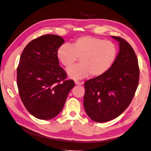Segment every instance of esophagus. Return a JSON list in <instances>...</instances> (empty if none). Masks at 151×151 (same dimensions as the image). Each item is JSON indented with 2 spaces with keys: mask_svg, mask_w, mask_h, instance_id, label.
I'll return each mask as SVG.
<instances>
[{
  "mask_svg": "<svg viewBox=\"0 0 151 151\" xmlns=\"http://www.w3.org/2000/svg\"><path fill=\"white\" fill-rule=\"evenodd\" d=\"M75 84L76 85H81V84H83V83H81V82H79L78 81H75Z\"/></svg>",
  "mask_w": 151,
  "mask_h": 151,
  "instance_id": "34e87169",
  "label": "esophagus"
}]
</instances>
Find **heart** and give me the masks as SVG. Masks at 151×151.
<instances>
[{
	"mask_svg": "<svg viewBox=\"0 0 151 151\" xmlns=\"http://www.w3.org/2000/svg\"><path fill=\"white\" fill-rule=\"evenodd\" d=\"M116 45L111 41L83 36L71 44L62 45L58 48L57 58L63 66L68 67L80 58L81 63L67 69V74L73 79L88 77H99L107 72L117 56Z\"/></svg>",
	"mask_w": 151,
	"mask_h": 151,
	"instance_id": "b5f03b06",
	"label": "heart"
}]
</instances>
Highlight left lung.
<instances>
[{"label": "left lung", "mask_w": 151, "mask_h": 151, "mask_svg": "<svg viewBox=\"0 0 151 151\" xmlns=\"http://www.w3.org/2000/svg\"><path fill=\"white\" fill-rule=\"evenodd\" d=\"M112 38L120 47L115 62L105 74L84 83L85 111L96 122H108L120 115L130 105L139 84L140 70L134 49L119 36Z\"/></svg>", "instance_id": "left-lung-1"}]
</instances>
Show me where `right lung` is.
Masks as SVG:
<instances>
[{
  "instance_id": "obj_1",
  "label": "right lung",
  "mask_w": 151,
  "mask_h": 151,
  "mask_svg": "<svg viewBox=\"0 0 151 151\" xmlns=\"http://www.w3.org/2000/svg\"><path fill=\"white\" fill-rule=\"evenodd\" d=\"M55 35H45L26 45L17 68V84L25 108L40 120H50L62 111L74 88L73 80L59 65L57 53L64 43Z\"/></svg>"
}]
</instances>
